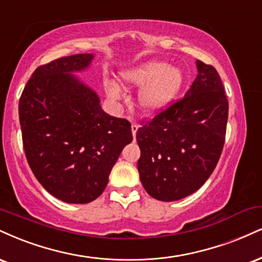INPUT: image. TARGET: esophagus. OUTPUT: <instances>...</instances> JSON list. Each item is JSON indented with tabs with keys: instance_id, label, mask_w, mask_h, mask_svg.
<instances>
[{
	"instance_id": "obj_1",
	"label": "esophagus",
	"mask_w": 262,
	"mask_h": 262,
	"mask_svg": "<svg viewBox=\"0 0 262 262\" xmlns=\"http://www.w3.org/2000/svg\"><path fill=\"white\" fill-rule=\"evenodd\" d=\"M138 128H139V125H138L137 123H133V124H132V133H133V137H135V135H137Z\"/></svg>"
}]
</instances>
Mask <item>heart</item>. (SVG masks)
I'll return each instance as SVG.
<instances>
[{"label": "heart", "mask_w": 262, "mask_h": 262, "mask_svg": "<svg viewBox=\"0 0 262 262\" xmlns=\"http://www.w3.org/2000/svg\"><path fill=\"white\" fill-rule=\"evenodd\" d=\"M119 79L125 88L140 89L138 103L146 115H155L167 108L178 96L184 75L181 68L168 66L163 61H149L124 69ZM106 94L113 101L121 100V89L117 84L106 85Z\"/></svg>", "instance_id": "1"}]
</instances>
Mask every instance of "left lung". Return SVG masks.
I'll return each instance as SVG.
<instances>
[{
  "mask_svg": "<svg viewBox=\"0 0 262 262\" xmlns=\"http://www.w3.org/2000/svg\"><path fill=\"white\" fill-rule=\"evenodd\" d=\"M198 75L184 97L137 132L138 171L154 199L181 200L195 193L216 168L225 145L228 100L221 78L198 59Z\"/></svg>",
  "mask_w": 262,
  "mask_h": 262,
  "instance_id": "left-lung-1",
  "label": "left lung"
}]
</instances>
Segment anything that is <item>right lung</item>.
Instances as JSON below:
<instances>
[{
	"instance_id": "obj_1",
	"label": "right lung",
	"mask_w": 262,
	"mask_h": 262,
	"mask_svg": "<svg viewBox=\"0 0 262 262\" xmlns=\"http://www.w3.org/2000/svg\"><path fill=\"white\" fill-rule=\"evenodd\" d=\"M91 53L55 59L35 69L19 100L23 146L43 188L68 204H88L105 190L130 123L101 108L97 94L75 77Z\"/></svg>"
}]
</instances>
